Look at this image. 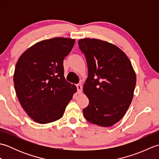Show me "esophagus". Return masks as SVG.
<instances>
[{
  "instance_id": "obj_1",
  "label": "esophagus",
  "mask_w": 159,
  "mask_h": 159,
  "mask_svg": "<svg viewBox=\"0 0 159 159\" xmlns=\"http://www.w3.org/2000/svg\"><path fill=\"white\" fill-rule=\"evenodd\" d=\"M76 87H77L78 93H82V89H83L81 84H77Z\"/></svg>"
}]
</instances>
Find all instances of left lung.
I'll use <instances>...</instances> for the list:
<instances>
[{
  "label": "left lung",
  "instance_id": "left-lung-1",
  "mask_svg": "<svg viewBox=\"0 0 159 159\" xmlns=\"http://www.w3.org/2000/svg\"><path fill=\"white\" fill-rule=\"evenodd\" d=\"M85 54L88 77L83 92L89 105L83 110L90 123L109 127L126 113L133 98L136 74L130 61L116 45L98 39L79 41Z\"/></svg>",
  "mask_w": 159,
  "mask_h": 159
}]
</instances>
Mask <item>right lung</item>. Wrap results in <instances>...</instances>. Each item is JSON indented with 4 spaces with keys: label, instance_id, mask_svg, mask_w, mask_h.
I'll list each match as a JSON object with an SVG mask.
<instances>
[{
    "label": "right lung",
    "instance_id": "1",
    "mask_svg": "<svg viewBox=\"0 0 159 159\" xmlns=\"http://www.w3.org/2000/svg\"><path fill=\"white\" fill-rule=\"evenodd\" d=\"M75 39L55 38L35 43L24 52L13 74L16 93L23 109L39 124L61 118L76 87L66 80L63 59Z\"/></svg>",
    "mask_w": 159,
    "mask_h": 159
}]
</instances>
